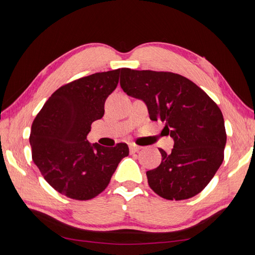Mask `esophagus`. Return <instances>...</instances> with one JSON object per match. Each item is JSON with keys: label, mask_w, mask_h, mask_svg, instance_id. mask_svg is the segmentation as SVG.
<instances>
[{"label": "esophagus", "mask_w": 255, "mask_h": 255, "mask_svg": "<svg viewBox=\"0 0 255 255\" xmlns=\"http://www.w3.org/2000/svg\"><path fill=\"white\" fill-rule=\"evenodd\" d=\"M142 147H140V145H137L134 143H130L129 144V150H130V153H134V152H138L139 150H141Z\"/></svg>", "instance_id": "1"}]
</instances>
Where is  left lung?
Segmentation results:
<instances>
[{
    "instance_id": "left-lung-1",
    "label": "left lung",
    "mask_w": 255,
    "mask_h": 255,
    "mask_svg": "<svg viewBox=\"0 0 255 255\" xmlns=\"http://www.w3.org/2000/svg\"><path fill=\"white\" fill-rule=\"evenodd\" d=\"M121 86L142 100L151 121L163 122V131L174 140L170 153L159 149L162 161L147 172L149 186L170 200L202 192L224 161L227 134L217 104L191 80L172 72L123 68Z\"/></svg>"
}]
</instances>
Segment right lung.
I'll list each match as a JSON object with an SVG mask.
<instances>
[{
	"label": "right lung",
	"mask_w": 255,
	"mask_h": 255,
	"mask_svg": "<svg viewBox=\"0 0 255 255\" xmlns=\"http://www.w3.org/2000/svg\"><path fill=\"white\" fill-rule=\"evenodd\" d=\"M119 72L94 73L61 86L31 125L32 161L49 185L69 198L88 200L101 194L129 154L126 143L107 148L86 139L92 123L104 116Z\"/></svg>",
	"instance_id": "right-lung-1"
}]
</instances>
